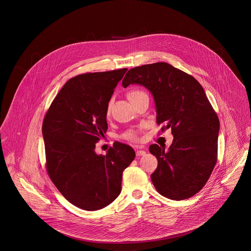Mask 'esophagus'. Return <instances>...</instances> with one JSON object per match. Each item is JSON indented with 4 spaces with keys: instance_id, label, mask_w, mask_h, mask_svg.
Instances as JSON below:
<instances>
[{
    "instance_id": "obj_1",
    "label": "esophagus",
    "mask_w": 251,
    "mask_h": 251,
    "mask_svg": "<svg viewBox=\"0 0 251 251\" xmlns=\"http://www.w3.org/2000/svg\"><path fill=\"white\" fill-rule=\"evenodd\" d=\"M135 150H136V154L137 155H144L146 153V151L144 150V147H142V146H136Z\"/></svg>"
}]
</instances>
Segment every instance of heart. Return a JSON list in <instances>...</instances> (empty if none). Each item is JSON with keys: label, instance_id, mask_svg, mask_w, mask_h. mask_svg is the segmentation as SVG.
I'll return each instance as SVG.
<instances>
[{"label": "heart", "instance_id": "1", "mask_svg": "<svg viewBox=\"0 0 251 251\" xmlns=\"http://www.w3.org/2000/svg\"><path fill=\"white\" fill-rule=\"evenodd\" d=\"M143 94H145V93L142 92V91L134 90V91H131V92H129V93L127 94V98H128L129 100H133V99H135V98H137V97H139V96H141V95H143ZM122 137H123L124 139H126V140L132 141V142L138 140L137 133H136L133 129H128V130H126V132H124L123 135H122Z\"/></svg>", "mask_w": 251, "mask_h": 251}]
</instances>
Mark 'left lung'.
I'll return each mask as SVG.
<instances>
[{"label":"left lung","instance_id":"1","mask_svg":"<svg viewBox=\"0 0 251 251\" xmlns=\"http://www.w3.org/2000/svg\"><path fill=\"white\" fill-rule=\"evenodd\" d=\"M123 87L139 84L152 95L156 123L161 131L171 128L172 145L165 151L150 146L158 161L151 179L161 195L183 200L199 192L217 160L219 120L202 86L191 75L167 63L144 65L129 70Z\"/></svg>","mask_w":251,"mask_h":251}]
</instances>
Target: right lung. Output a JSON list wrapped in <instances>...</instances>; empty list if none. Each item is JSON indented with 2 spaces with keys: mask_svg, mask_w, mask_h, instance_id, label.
Returning a JSON list of instances; mask_svg holds the SVG:
<instances>
[{
  "mask_svg": "<svg viewBox=\"0 0 251 251\" xmlns=\"http://www.w3.org/2000/svg\"><path fill=\"white\" fill-rule=\"evenodd\" d=\"M126 71L70 79L43 119L47 173L62 195L82 210L97 211L112 203L121 193L124 170L135 157L130 146L120 142L106 155L95 151L107 131L111 96Z\"/></svg>",
  "mask_w": 251,
  "mask_h": 251,
  "instance_id": "1",
  "label": "right lung"
}]
</instances>
